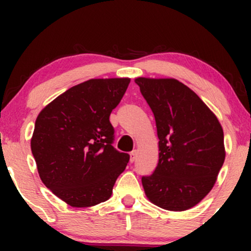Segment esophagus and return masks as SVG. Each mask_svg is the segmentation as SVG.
<instances>
[{
	"label": "esophagus",
	"mask_w": 251,
	"mask_h": 251,
	"mask_svg": "<svg viewBox=\"0 0 251 251\" xmlns=\"http://www.w3.org/2000/svg\"><path fill=\"white\" fill-rule=\"evenodd\" d=\"M135 158H137V151H132L131 153H129V162L133 163L135 160Z\"/></svg>",
	"instance_id": "34e87169"
}]
</instances>
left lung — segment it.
Here are the masks:
<instances>
[{"mask_svg": "<svg viewBox=\"0 0 251 251\" xmlns=\"http://www.w3.org/2000/svg\"><path fill=\"white\" fill-rule=\"evenodd\" d=\"M153 112L159 160L142 178L150 201L170 211L194 208L214 188L226 159L217 117L192 89L176 79L137 77Z\"/></svg>", "mask_w": 251, "mask_h": 251, "instance_id": "8db88e82", "label": "left lung"}]
</instances>
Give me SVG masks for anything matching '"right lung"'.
<instances>
[{
	"label": "right lung",
	"instance_id": "right-lung-1",
	"mask_svg": "<svg viewBox=\"0 0 251 251\" xmlns=\"http://www.w3.org/2000/svg\"><path fill=\"white\" fill-rule=\"evenodd\" d=\"M128 77L91 79L48 103L30 140L42 183L73 208L107 201L129 160L112 146L109 116L125 94Z\"/></svg>",
	"mask_w": 251,
	"mask_h": 251
}]
</instances>
